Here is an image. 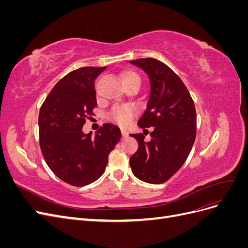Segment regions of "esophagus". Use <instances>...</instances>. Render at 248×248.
Returning a JSON list of instances; mask_svg holds the SVG:
<instances>
[{"label": "esophagus", "instance_id": "obj_1", "mask_svg": "<svg viewBox=\"0 0 248 248\" xmlns=\"http://www.w3.org/2000/svg\"><path fill=\"white\" fill-rule=\"evenodd\" d=\"M121 133H122V138H123V139L127 138V136H128V133H127V131H126V130H124V129H122V130H121Z\"/></svg>", "mask_w": 248, "mask_h": 248}]
</instances>
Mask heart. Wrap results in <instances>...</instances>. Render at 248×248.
I'll return each instance as SVG.
<instances>
[{
  "label": "heart",
  "mask_w": 248,
  "mask_h": 248,
  "mask_svg": "<svg viewBox=\"0 0 248 248\" xmlns=\"http://www.w3.org/2000/svg\"><path fill=\"white\" fill-rule=\"evenodd\" d=\"M121 80L123 85H126L133 80L140 81V78L136 71L128 69L121 73ZM134 115H136V109L129 106H115L109 111V118L121 126L128 124Z\"/></svg>",
  "instance_id": "heart-1"
}]
</instances>
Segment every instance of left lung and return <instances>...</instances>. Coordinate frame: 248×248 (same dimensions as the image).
Instances as JSON below:
<instances>
[{
	"label": "left lung",
	"mask_w": 248,
	"mask_h": 248,
	"mask_svg": "<svg viewBox=\"0 0 248 248\" xmlns=\"http://www.w3.org/2000/svg\"><path fill=\"white\" fill-rule=\"evenodd\" d=\"M130 63L149 76L151 91L138 125L145 135L147 128L153 129L148 142L142 133L130 134L139 141L130 167L141 181L161 184L176 174L191 151L197 136L196 108L183 81L168 65L154 58Z\"/></svg>",
	"instance_id": "8db88e82"
}]
</instances>
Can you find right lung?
<instances>
[{
    "instance_id": "add662e5",
    "label": "right lung",
    "mask_w": 248,
    "mask_h": 248,
    "mask_svg": "<svg viewBox=\"0 0 248 248\" xmlns=\"http://www.w3.org/2000/svg\"><path fill=\"white\" fill-rule=\"evenodd\" d=\"M106 67H81L60 79L39 111V145L48 168L62 181L86 186L106 170L108 155L121 139L117 126L104 123L92 138L81 128L97 107L94 79Z\"/></svg>"
}]
</instances>
